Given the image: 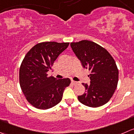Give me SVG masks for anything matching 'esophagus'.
<instances>
[{"instance_id": "34e87169", "label": "esophagus", "mask_w": 134, "mask_h": 134, "mask_svg": "<svg viewBox=\"0 0 134 134\" xmlns=\"http://www.w3.org/2000/svg\"><path fill=\"white\" fill-rule=\"evenodd\" d=\"M71 83H72V84H73V85H75V84H77V82H76V81H75V80H71Z\"/></svg>"}]
</instances>
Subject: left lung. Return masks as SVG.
Wrapping results in <instances>:
<instances>
[{
	"label": "left lung",
	"mask_w": 134,
	"mask_h": 134,
	"mask_svg": "<svg viewBox=\"0 0 134 134\" xmlns=\"http://www.w3.org/2000/svg\"><path fill=\"white\" fill-rule=\"evenodd\" d=\"M71 47L82 65L90 71V84H84L85 92L78 96L79 102L90 107L107 103L118 84L119 70L115 61L104 48L90 41L71 42Z\"/></svg>",
	"instance_id": "obj_1"
}]
</instances>
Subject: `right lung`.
I'll return each mask as SVG.
<instances>
[{"instance_id":"add662e5","label":"right lung","mask_w":134,"mask_h":134,"mask_svg":"<svg viewBox=\"0 0 134 134\" xmlns=\"http://www.w3.org/2000/svg\"><path fill=\"white\" fill-rule=\"evenodd\" d=\"M69 44V42H41L25 56L19 69V84L29 103L35 108L48 109L62 101L64 90L69 86L71 80L68 78L58 80L48 76L47 72Z\"/></svg>"}]
</instances>
